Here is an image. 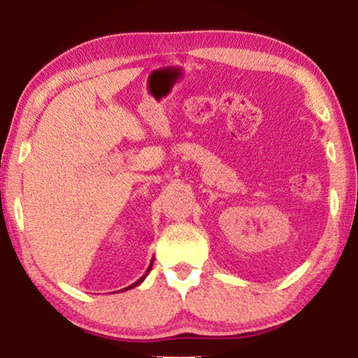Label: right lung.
<instances>
[{"instance_id": "1", "label": "right lung", "mask_w": 358, "mask_h": 358, "mask_svg": "<svg viewBox=\"0 0 358 358\" xmlns=\"http://www.w3.org/2000/svg\"><path fill=\"white\" fill-rule=\"evenodd\" d=\"M151 267H153V261H151V262H150V267H148V268H146V272L143 273V277H140V278H138V280H136L135 283H131V285H129V287H127V288H122V292H125V290H130V288H135V287H138V285H140V283L145 280V278H146V275H148V273H150V271H151Z\"/></svg>"}]
</instances>
